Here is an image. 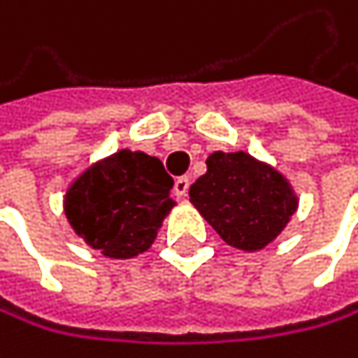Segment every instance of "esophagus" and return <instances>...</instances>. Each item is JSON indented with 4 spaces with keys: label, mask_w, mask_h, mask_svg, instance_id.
<instances>
[{
    "label": "esophagus",
    "mask_w": 358,
    "mask_h": 358,
    "mask_svg": "<svg viewBox=\"0 0 358 358\" xmlns=\"http://www.w3.org/2000/svg\"><path fill=\"white\" fill-rule=\"evenodd\" d=\"M189 178L187 176H180V178H176V182H173V191H176V196H180L185 198L189 194Z\"/></svg>",
    "instance_id": "1"
}]
</instances>
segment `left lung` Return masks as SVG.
Returning a JSON list of instances; mask_svg holds the SVG:
<instances>
[{
    "mask_svg": "<svg viewBox=\"0 0 358 358\" xmlns=\"http://www.w3.org/2000/svg\"><path fill=\"white\" fill-rule=\"evenodd\" d=\"M189 198L220 238L248 253L271 244L297 211L286 178L244 152L211 154Z\"/></svg>",
    "mask_w": 358,
    "mask_h": 358,
    "instance_id": "obj_1",
    "label": "left lung"
}]
</instances>
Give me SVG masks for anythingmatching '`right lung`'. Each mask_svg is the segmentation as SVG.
I'll use <instances>...</instances> for the list:
<instances>
[{"label":"right lung","mask_w":358,"mask_h":358,"mask_svg":"<svg viewBox=\"0 0 358 358\" xmlns=\"http://www.w3.org/2000/svg\"><path fill=\"white\" fill-rule=\"evenodd\" d=\"M173 178L143 152H120L99 160L70 185L63 209L70 227L105 257L129 259L154 244L169 215Z\"/></svg>","instance_id":"right-lung-1"}]
</instances>
